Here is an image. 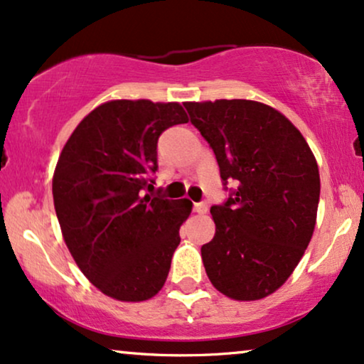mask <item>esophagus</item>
Segmentation results:
<instances>
[{"mask_svg": "<svg viewBox=\"0 0 364 364\" xmlns=\"http://www.w3.org/2000/svg\"><path fill=\"white\" fill-rule=\"evenodd\" d=\"M193 210H195V213H198V215H205L208 211V205L206 203H196V205L193 206Z\"/></svg>", "mask_w": 364, "mask_h": 364, "instance_id": "34e87169", "label": "esophagus"}]
</instances>
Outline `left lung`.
<instances>
[{
	"label": "left lung",
	"instance_id": "obj_1",
	"mask_svg": "<svg viewBox=\"0 0 364 364\" xmlns=\"http://www.w3.org/2000/svg\"><path fill=\"white\" fill-rule=\"evenodd\" d=\"M191 123L236 190L211 206L216 231L201 246L211 284L236 301L274 293L311 241L319 203L316 158L299 129L253 100L186 101Z\"/></svg>",
	"mask_w": 364,
	"mask_h": 364
}]
</instances>
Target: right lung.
<instances>
[{
	"label": "right lung",
	"mask_w": 364,
	"mask_h": 364,
	"mask_svg": "<svg viewBox=\"0 0 364 364\" xmlns=\"http://www.w3.org/2000/svg\"><path fill=\"white\" fill-rule=\"evenodd\" d=\"M188 123L179 103L111 100L68 138L53 174L63 240L90 283L124 303L146 301L168 278L193 203L146 195L164 129Z\"/></svg>",
	"instance_id": "add662e5"
}]
</instances>
